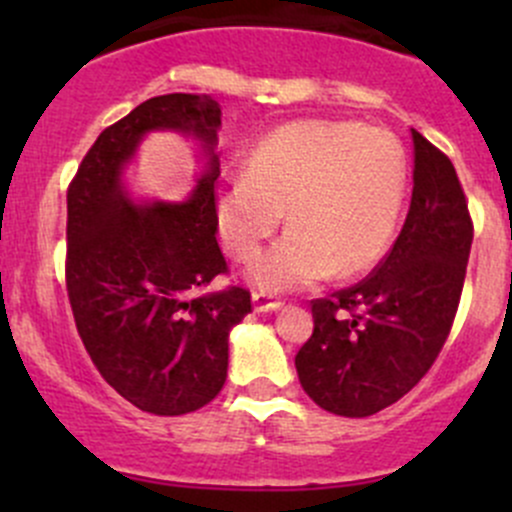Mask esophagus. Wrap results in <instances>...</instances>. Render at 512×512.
<instances>
[{
	"instance_id": "1",
	"label": "esophagus",
	"mask_w": 512,
	"mask_h": 512,
	"mask_svg": "<svg viewBox=\"0 0 512 512\" xmlns=\"http://www.w3.org/2000/svg\"><path fill=\"white\" fill-rule=\"evenodd\" d=\"M252 304H255V312H275L282 302L267 292H252Z\"/></svg>"
}]
</instances>
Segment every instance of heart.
<instances>
[{"mask_svg":"<svg viewBox=\"0 0 512 512\" xmlns=\"http://www.w3.org/2000/svg\"><path fill=\"white\" fill-rule=\"evenodd\" d=\"M406 156L384 128L294 121L262 138L245 175L215 198L227 255L255 260L282 223L292 230L252 267L267 289H299L332 272L356 275L384 257L406 195Z\"/></svg>","mask_w":512,"mask_h":512,"instance_id":"heart-1","label":"heart"}]
</instances>
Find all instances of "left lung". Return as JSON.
I'll list each match as a JSON object with an SVG mask.
<instances>
[{"label": "left lung", "mask_w": 512, "mask_h": 512, "mask_svg": "<svg viewBox=\"0 0 512 512\" xmlns=\"http://www.w3.org/2000/svg\"><path fill=\"white\" fill-rule=\"evenodd\" d=\"M411 136L414 193L399 237L364 280L312 299L314 332L294 356L302 389L329 414L364 418L396 404L456 319L473 220L451 158Z\"/></svg>", "instance_id": "8db88e82"}]
</instances>
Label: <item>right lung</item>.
I'll return each instance as SVG.
<instances>
[{"mask_svg":"<svg viewBox=\"0 0 512 512\" xmlns=\"http://www.w3.org/2000/svg\"><path fill=\"white\" fill-rule=\"evenodd\" d=\"M218 126L213 96L148 98L103 128L66 190L64 272L79 337L106 384L156 416L190 414L220 394L227 334L252 299L237 285L203 292L227 275L215 237L218 158L183 205L138 208L118 175L153 128L193 131L213 148Z\"/></svg>","mask_w":512,"mask_h":512,"instance_id":"add662e5","label":"right lung"}]
</instances>
